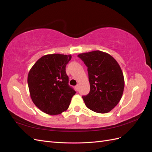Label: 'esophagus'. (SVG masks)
<instances>
[{
    "mask_svg": "<svg viewBox=\"0 0 152 152\" xmlns=\"http://www.w3.org/2000/svg\"><path fill=\"white\" fill-rule=\"evenodd\" d=\"M75 89H76V91H79V84H77L75 86Z\"/></svg>",
    "mask_w": 152,
    "mask_h": 152,
    "instance_id": "esophagus-1",
    "label": "esophagus"
}]
</instances>
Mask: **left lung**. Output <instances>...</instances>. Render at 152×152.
<instances>
[{"mask_svg": "<svg viewBox=\"0 0 152 152\" xmlns=\"http://www.w3.org/2000/svg\"><path fill=\"white\" fill-rule=\"evenodd\" d=\"M87 67L89 93L82 96L86 107L99 113H107L122 98L124 78L117 61L111 55L94 50L78 55Z\"/></svg>", "mask_w": 152, "mask_h": 152, "instance_id": "left-lung-1", "label": "left lung"}]
</instances>
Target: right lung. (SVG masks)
I'll return each mask as SVG.
<instances>
[{
	"label": "right lung",
	"mask_w": 152,
	"mask_h": 152,
	"mask_svg": "<svg viewBox=\"0 0 152 152\" xmlns=\"http://www.w3.org/2000/svg\"><path fill=\"white\" fill-rule=\"evenodd\" d=\"M71 58V54L44 55L29 71L27 80L32 102L50 115L66 111L76 93L68 84L66 73V65Z\"/></svg>",
	"instance_id": "right-lung-1"
}]
</instances>
